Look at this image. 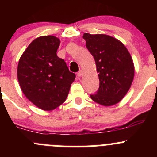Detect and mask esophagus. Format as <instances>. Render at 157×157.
Segmentation results:
<instances>
[{
  "instance_id": "obj_1",
  "label": "esophagus",
  "mask_w": 157,
  "mask_h": 157,
  "mask_svg": "<svg viewBox=\"0 0 157 157\" xmlns=\"http://www.w3.org/2000/svg\"><path fill=\"white\" fill-rule=\"evenodd\" d=\"M82 70H80V71H79L78 72H77V77H81V76H82Z\"/></svg>"
}]
</instances>
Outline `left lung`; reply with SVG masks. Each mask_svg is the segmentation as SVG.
<instances>
[{
	"label": "left lung",
	"instance_id": "left-lung-1",
	"mask_svg": "<svg viewBox=\"0 0 157 157\" xmlns=\"http://www.w3.org/2000/svg\"><path fill=\"white\" fill-rule=\"evenodd\" d=\"M83 38L94 58L100 80L99 89L91 98L100 105H114L125 97L134 79L130 53L120 41L111 36L84 33Z\"/></svg>",
	"mask_w": 157,
	"mask_h": 157
}]
</instances>
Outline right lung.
I'll return each instance as SVG.
<instances>
[{
	"label": "right lung",
	"instance_id": "1",
	"mask_svg": "<svg viewBox=\"0 0 157 157\" xmlns=\"http://www.w3.org/2000/svg\"><path fill=\"white\" fill-rule=\"evenodd\" d=\"M60 40L42 36L23 52L17 66V78L27 99L40 109L51 111L63 103L75 80L63 59L57 57Z\"/></svg>",
	"mask_w": 157,
	"mask_h": 157
}]
</instances>
